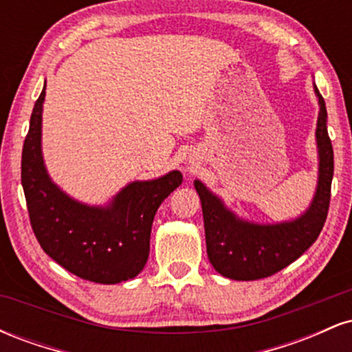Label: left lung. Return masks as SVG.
Returning a JSON list of instances; mask_svg holds the SVG:
<instances>
[{"label": "left lung", "instance_id": "obj_1", "mask_svg": "<svg viewBox=\"0 0 352 352\" xmlns=\"http://www.w3.org/2000/svg\"><path fill=\"white\" fill-rule=\"evenodd\" d=\"M314 91L319 100L316 127L319 175L314 199L301 217L274 225L250 223L230 212L200 180L193 182L204 212L208 260L225 278L253 281L281 272L316 241L324 227L331 200L334 153L326 125L328 112L324 99L318 87Z\"/></svg>", "mask_w": 352, "mask_h": 352}]
</instances>
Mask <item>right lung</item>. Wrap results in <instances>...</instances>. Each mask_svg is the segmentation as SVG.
Masks as SVG:
<instances>
[{
    "mask_svg": "<svg viewBox=\"0 0 352 352\" xmlns=\"http://www.w3.org/2000/svg\"><path fill=\"white\" fill-rule=\"evenodd\" d=\"M46 87V86H44ZM46 91L36 100L23 145L21 184L31 227L44 253L82 280L116 285L135 278L147 263L157 208L182 184L179 170L132 182L107 207L72 200L52 184L41 153Z\"/></svg>",
    "mask_w": 352,
    "mask_h": 352,
    "instance_id": "right-lung-1",
    "label": "right lung"
}]
</instances>
